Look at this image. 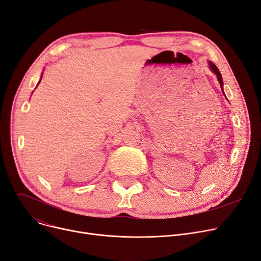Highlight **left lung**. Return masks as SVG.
I'll return each instance as SVG.
<instances>
[{
  "mask_svg": "<svg viewBox=\"0 0 261 261\" xmlns=\"http://www.w3.org/2000/svg\"><path fill=\"white\" fill-rule=\"evenodd\" d=\"M208 66H210V68L212 70V72L217 76V79H218V81H219V84H220V87H221V90H222V93L224 94V91H223V80H222V76H221V73H220V71L218 70V67L212 62V61H208ZM224 96H225V94H224ZM226 97V96H225Z\"/></svg>",
  "mask_w": 261,
  "mask_h": 261,
  "instance_id": "obj_1",
  "label": "left lung"
}]
</instances>
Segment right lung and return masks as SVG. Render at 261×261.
<instances>
[{"instance_id":"add662e5","label":"right lung","mask_w":261,"mask_h":261,"mask_svg":"<svg viewBox=\"0 0 261 261\" xmlns=\"http://www.w3.org/2000/svg\"><path fill=\"white\" fill-rule=\"evenodd\" d=\"M41 79H42V76H41ZM41 79H40V80H39V82H38V85H39V84H40V81H41ZM38 85H37V86H38Z\"/></svg>"}]
</instances>
